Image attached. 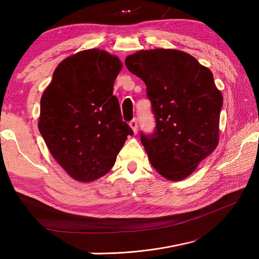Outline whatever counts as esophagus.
Wrapping results in <instances>:
<instances>
[{"label": "esophagus", "mask_w": 259, "mask_h": 259, "mask_svg": "<svg viewBox=\"0 0 259 259\" xmlns=\"http://www.w3.org/2000/svg\"><path fill=\"white\" fill-rule=\"evenodd\" d=\"M129 124H130V126H131V129L134 130V133L137 134V129H138V121H137V119L131 120Z\"/></svg>", "instance_id": "1"}]
</instances>
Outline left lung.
<instances>
[{
	"label": "left lung",
	"instance_id": "obj_1",
	"mask_svg": "<svg viewBox=\"0 0 259 259\" xmlns=\"http://www.w3.org/2000/svg\"><path fill=\"white\" fill-rule=\"evenodd\" d=\"M125 66L146 84L155 128L140 133L151 164L170 181H183L216 148L223 96L210 69L186 52L142 50Z\"/></svg>",
	"mask_w": 259,
	"mask_h": 259
}]
</instances>
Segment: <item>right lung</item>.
Here are the masks:
<instances>
[{
	"label": "right lung",
	"instance_id": "add662e5",
	"mask_svg": "<svg viewBox=\"0 0 259 259\" xmlns=\"http://www.w3.org/2000/svg\"><path fill=\"white\" fill-rule=\"evenodd\" d=\"M121 68L106 51L77 52L57 66L42 95L38 130L52 156L78 182L107 174L134 135L113 95Z\"/></svg>",
	"mask_w": 259,
	"mask_h": 259
}]
</instances>
